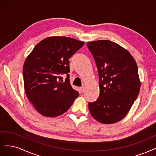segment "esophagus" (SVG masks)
Here are the masks:
<instances>
[{
  "label": "esophagus",
  "mask_w": 156,
  "mask_h": 156,
  "mask_svg": "<svg viewBox=\"0 0 156 156\" xmlns=\"http://www.w3.org/2000/svg\"><path fill=\"white\" fill-rule=\"evenodd\" d=\"M80 91H81L82 93H83V92L85 91V87H80Z\"/></svg>",
  "instance_id": "1"
}]
</instances>
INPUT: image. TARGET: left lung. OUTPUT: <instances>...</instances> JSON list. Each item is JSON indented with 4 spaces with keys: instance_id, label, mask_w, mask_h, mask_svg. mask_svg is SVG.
<instances>
[{
    "instance_id": "8db88e82",
    "label": "left lung",
    "mask_w": 156,
    "mask_h": 156,
    "mask_svg": "<svg viewBox=\"0 0 156 156\" xmlns=\"http://www.w3.org/2000/svg\"><path fill=\"white\" fill-rule=\"evenodd\" d=\"M98 69L100 95L88 104L92 117L111 124L125 117L136 100L140 87L138 68L126 49L109 40L87 43Z\"/></svg>"
}]
</instances>
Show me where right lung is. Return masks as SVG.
<instances>
[{
  "label": "right lung",
  "mask_w": 156,
  "mask_h": 156,
  "mask_svg": "<svg viewBox=\"0 0 156 156\" xmlns=\"http://www.w3.org/2000/svg\"><path fill=\"white\" fill-rule=\"evenodd\" d=\"M84 44L75 39L52 36L38 43L25 59L23 74L27 97L44 117L66 112L78 96L69 80V59ZM67 74L65 80L62 75Z\"/></svg>",
  "instance_id": "obj_1"
}]
</instances>
